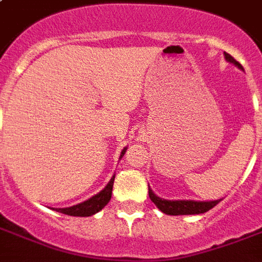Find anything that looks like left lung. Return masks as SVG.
Listing matches in <instances>:
<instances>
[{"mask_svg": "<svg viewBox=\"0 0 262 262\" xmlns=\"http://www.w3.org/2000/svg\"><path fill=\"white\" fill-rule=\"evenodd\" d=\"M224 58L228 62L234 63L235 67L244 71V68L241 65L234 57H231L227 53H224ZM148 194L149 199L156 207L159 208L160 211L166 213V215H200V213H205L209 209L217 205L222 200H215V201H193V200H177V201H171V200L160 199L154 193V191L148 187Z\"/></svg>", "mask_w": 262, "mask_h": 262, "instance_id": "obj_1", "label": "left lung"}]
</instances>
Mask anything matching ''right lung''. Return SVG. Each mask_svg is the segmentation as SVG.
<instances>
[{
	"mask_svg": "<svg viewBox=\"0 0 262 262\" xmlns=\"http://www.w3.org/2000/svg\"><path fill=\"white\" fill-rule=\"evenodd\" d=\"M126 152V148H123L122 152H121V156L119 159L125 155ZM114 178L115 175H113V178L110 179V182L107 183L106 187L100 190L98 194H95L94 197L88 199L87 201L84 203H80L77 205H73V207L69 208H58L55 209L57 212H61V213H65V215L69 216H81V217H85V216H92L95 213H98L99 211H102L103 208L106 207L108 201L111 199V193H113V185H114Z\"/></svg>",
	"mask_w": 262,
	"mask_h": 262,
	"instance_id": "1",
	"label": "right lung"
}]
</instances>
